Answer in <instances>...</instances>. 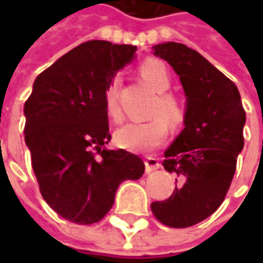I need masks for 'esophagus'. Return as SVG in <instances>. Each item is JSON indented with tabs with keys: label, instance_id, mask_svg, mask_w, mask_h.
<instances>
[{
	"label": "esophagus",
	"instance_id": "34e87169",
	"mask_svg": "<svg viewBox=\"0 0 263 263\" xmlns=\"http://www.w3.org/2000/svg\"><path fill=\"white\" fill-rule=\"evenodd\" d=\"M145 167H146V172L151 173V172L156 171L158 167H159V162L156 158H152V156H149L145 159Z\"/></svg>",
	"mask_w": 263,
	"mask_h": 263
}]
</instances>
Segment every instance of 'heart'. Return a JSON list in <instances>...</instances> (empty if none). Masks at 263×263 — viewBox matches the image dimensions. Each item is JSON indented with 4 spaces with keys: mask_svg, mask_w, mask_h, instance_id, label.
Listing matches in <instances>:
<instances>
[{
    "mask_svg": "<svg viewBox=\"0 0 263 263\" xmlns=\"http://www.w3.org/2000/svg\"><path fill=\"white\" fill-rule=\"evenodd\" d=\"M139 74L146 84L159 92L154 104L152 114L159 115L146 122H128L115 132V142L121 148L131 152H149L165 142L169 134V124H180L184 117L182 101L171 92H165L171 86V77L166 66L156 59H148L139 66ZM118 79H112L105 91V109L109 118H121L120 105L117 103ZM166 118L165 119L164 117Z\"/></svg>",
    "mask_w": 263,
    "mask_h": 263,
    "instance_id": "heart-1",
    "label": "heart"
}]
</instances>
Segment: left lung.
Segmentation results:
<instances>
[{"label": "left lung", "mask_w": 263, "mask_h": 263, "mask_svg": "<svg viewBox=\"0 0 263 263\" xmlns=\"http://www.w3.org/2000/svg\"><path fill=\"white\" fill-rule=\"evenodd\" d=\"M180 77L186 94L184 128L165 152L162 165L176 173L171 197L151 204L152 213L172 228L205 220L224 201L243 148V111L237 86L201 54L183 43L152 48Z\"/></svg>", "instance_id": "8db88e82"}]
</instances>
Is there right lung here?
I'll use <instances>...</instances> for the list:
<instances>
[{"mask_svg": "<svg viewBox=\"0 0 263 263\" xmlns=\"http://www.w3.org/2000/svg\"><path fill=\"white\" fill-rule=\"evenodd\" d=\"M137 52L132 45L88 41L63 54L33 83L24 107L25 142L43 200L74 224H94L124 180H138L142 159L109 151L105 91Z\"/></svg>", "mask_w": 263, "mask_h": 263, "instance_id": "right-lung-1", "label": "right lung"}]
</instances>
